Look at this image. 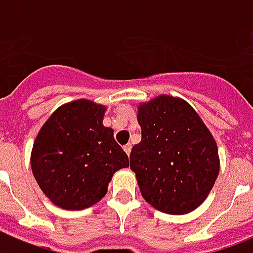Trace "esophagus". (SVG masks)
<instances>
[{
	"label": "esophagus",
	"mask_w": 253,
	"mask_h": 253,
	"mask_svg": "<svg viewBox=\"0 0 253 253\" xmlns=\"http://www.w3.org/2000/svg\"><path fill=\"white\" fill-rule=\"evenodd\" d=\"M123 148H125V151H126L127 155H130V152H131V144H126Z\"/></svg>",
	"instance_id": "34e87169"
}]
</instances>
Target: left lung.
Segmentation results:
<instances>
[{
  "label": "left lung",
  "instance_id": "obj_1",
  "mask_svg": "<svg viewBox=\"0 0 253 253\" xmlns=\"http://www.w3.org/2000/svg\"><path fill=\"white\" fill-rule=\"evenodd\" d=\"M141 142L130 154L144 199L169 214H185L208 197L219 174L217 145L198 113L162 95L140 106Z\"/></svg>",
  "mask_w": 253,
  "mask_h": 253
}]
</instances>
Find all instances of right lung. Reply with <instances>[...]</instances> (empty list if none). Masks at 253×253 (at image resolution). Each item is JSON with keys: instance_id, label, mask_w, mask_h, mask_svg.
Masks as SVG:
<instances>
[{"instance_id": "add662e5", "label": "right lung", "mask_w": 253, "mask_h": 253, "mask_svg": "<svg viewBox=\"0 0 253 253\" xmlns=\"http://www.w3.org/2000/svg\"><path fill=\"white\" fill-rule=\"evenodd\" d=\"M105 106L79 99L56 109L34 141L32 170L42 192L63 209L80 211L106 194L128 156L102 125Z\"/></svg>"}]
</instances>
